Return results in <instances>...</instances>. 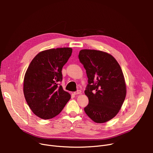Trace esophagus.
I'll return each mask as SVG.
<instances>
[{
    "instance_id": "1",
    "label": "esophagus",
    "mask_w": 153,
    "mask_h": 153,
    "mask_svg": "<svg viewBox=\"0 0 153 153\" xmlns=\"http://www.w3.org/2000/svg\"><path fill=\"white\" fill-rule=\"evenodd\" d=\"M81 93V91L79 90V91H77L76 92H74V95H78V94H80Z\"/></svg>"
}]
</instances>
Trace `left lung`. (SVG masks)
Segmentation results:
<instances>
[{"label":"left lung","mask_w":153,"mask_h":153,"mask_svg":"<svg viewBox=\"0 0 153 153\" xmlns=\"http://www.w3.org/2000/svg\"><path fill=\"white\" fill-rule=\"evenodd\" d=\"M79 58L89 83L85 91L89 104L84 111L94 122H107L117 115L126 95L121 67L113 56L102 51L82 50Z\"/></svg>","instance_id":"obj_1"}]
</instances>
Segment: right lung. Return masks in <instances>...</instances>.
I'll return each instance as SVG.
<instances>
[{
	"instance_id": "right-lung-1",
	"label": "right lung",
	"mask_w": 153,
	"mask_h": 153,
	"mask_svg": "<svg viewBox=\"0 0 153 153\" xmlns=\"http://www.w3.org/2000/svg\"><path fill=\"white\" fill-rule=\"evenodd\" d=\"M71 48L39 52L32 59L23 80V94L33 113L42 119L54 118L71 99L61 85L62 68L71 56Z\"/></svg>"
}]
</instances>
